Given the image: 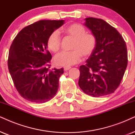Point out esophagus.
<instances>
[{
	"mask_svg": "<svg viewBox=\"0 0 135 135\" xmlns=\"http://www.w3.org/2000/svg\"><path fill=\"white\" fill-rule=\"evenodd\" d=\"M70 69H71L70 66H68V67H65H65H64V70L65 71H67V70H70Z\"/></svg>",
	"mask_w": 135,
	"mask_h": 135,
	"instance_id": "esophagus-1",
	"label": "esophagus"
}]
</instances>
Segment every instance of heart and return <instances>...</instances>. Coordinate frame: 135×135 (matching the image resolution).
Here are the masks:
<instances>
[{
  "label": "heart",
  "instance_id": "obj_1",
  "mask_svg": "<svg viewBox=\"0 0 135 135\" xmlns=\"http://www.w3.org/2000/svg\"><path fill=\"white\" fill-rule=\"evenodd\" d=\"M63 31L74 38L70 52H62L55 56L54 62L59 66H70L81 61V55L88 57L91 55L97 45L96 37L88 33L83 25L79 23L70 24L63 28ZM47 46L52 52H59L61 47V37L59 32H52L47 39Z\"/></svg>",
  "mask_w": 135,
  "mask_h": 135
}]
</instances>
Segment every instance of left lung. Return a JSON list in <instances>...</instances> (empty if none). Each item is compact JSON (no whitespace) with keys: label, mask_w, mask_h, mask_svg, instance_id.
Instances as JSON below:
<instances>
[{"label":"left lung","mask_w":135,"mask_h":135,"mask_svg":"<svg viewBox=\"0 0 135 135\" xmlns=\"http://www.w3.org/2000/svg\"><path fill=\"white\" fill-rule=\"evenodd\" d=\"M85 20V25L96 37L97 45L86 64L80 66L78 85L93 97L111 94L119 86L127 69V45L117 30L105 20Z\"/></svg>","instance_id":"1"}]
</instances>
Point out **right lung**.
<instances>
[{
    "label": "right lung",
    "instance_id": "1",
    "mask_svg": "<svg viewBox=\"0 0 135 135\" xmlns=\"http://www.w3.org/2000/svg\"><path fill=\"white\" fill-rule=\"evenodd\" d=\"M64 22L39 20L20 30L12 43L8 70L17 90L28 101L45 103L57 93L64 69L49 70L52 55L47 50V39Z\"/></svg>",
    "mask_w": 135,
    "mask_h": 135
}]
</instances>
